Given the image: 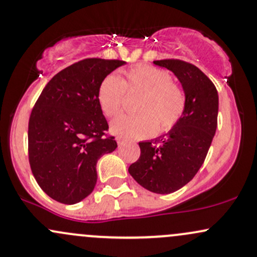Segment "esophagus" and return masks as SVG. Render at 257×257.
<instances>
[{"mask_svg":"<svg viewBox=\"0 0 257 257\" xmlns=\"http://www.w3.org/2000/svg\"><path fill=\"white\" fill-rule=\"evenodd\" d=\"M123 143H124V140H122L120 138H117V144H118V146L123 145Z\"/></svg>","mask_w":257,"mask_h":257,"instance_id":"esophagus-1","label":"esophagus"}]
</instances>
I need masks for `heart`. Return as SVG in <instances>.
I'll return each instance as SVG.
<instances>
[{"label": "heart", "mask_w": 257, "mask_h": 257, "mask_svg": "<svg viewBox=\"0 0 257 257\" xmlns=\"http://www.w3.org/2000/svg\"><path fill=\"white\" fill-rule=\"evenodd\" d=\"M128 91H139L137 114H122L111 122L110 131L125 140H139L159 132L172 131L184 116V91L172 82L167 71L152 65H137L125 71L124 78L111 73L100 83L98 101L106 117H113L122 107Z\"/></svg>", "instance_id": "1"}]
</instances>
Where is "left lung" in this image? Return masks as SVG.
Here are the masks:
<instances>
[{
    "label": "left lung",
    "mask_w": 257,
    "mask_h": 257,
    "mask_svg": "<svg viewBox=\"0 0 257 257\" xmlns=\"http://www.w3.org/2000/svg\"><path fill=\"white\" fill-rule=\"evenodd\" d=\"M153 64L166 67L180 81L185 112L167 134L139 143L140 157L128 172L146 190L168 194L184 187L202 167L216 132L219 95L213 82L192 64L176 59Z\"/></svg>",
    "instance_id": "8db88e82"
}]
</instances>
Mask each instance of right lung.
<instances>
[{"label": "right lung", "instance_id": "add662e5", "mask_svg": "<svg viewBox=\"0 0 257 257\" xmlns=\"http://www.w3.org/2000/svg\"><path fill=\"white\" fill-rule=\"evenodd\" d=\"M122 60L84 59L47 83L29 120V162L37 184L51 198L76 204L93 192L96 163L116 150L98 101L100 83Z\"/></svg>", "mask_w": 257, "mask_h": 257}]
</instances>
